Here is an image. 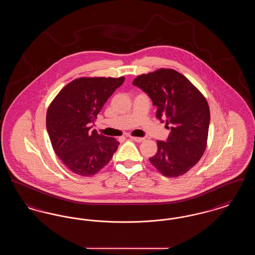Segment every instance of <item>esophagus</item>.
<instances>
[{"label":"esophagus","instance_id":"1","mask_svg":"<svg viewBox=\"0 0 255 255\" xmlns=\"http://www.w3.org/2000/svg\"><path fill=\"white\" fill-rule=\"evenodd\" d=\"M130 138L133 141H136V142H141V141L144 140L143 137H137V136H132V135H130Z\"/></svg>","mask_w":255,"mask_h":255}]
</instances>
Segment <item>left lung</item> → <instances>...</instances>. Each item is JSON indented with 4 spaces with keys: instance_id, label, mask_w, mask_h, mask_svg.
<instances>
[{
    "instance_id": "obj_1",
    "label": "left lung",
    "mask_w": 255,
    "mask_h": 255,
    "mask_svg": "<svg viewBox=\"0 0 255 255\" xmlns=\"http://www.w3.org/2000/svg\"><path fill=\"white\" fill-rule=\"evenodd\" d=\"M133 84L140 88L158 107L157 118L172 124L166 141L158 140L156 155L149 158L168 178L185 174L205 153L210 122L206 97L184 75L172 69L141 74Z\"/></svg>"
}]
</instances>
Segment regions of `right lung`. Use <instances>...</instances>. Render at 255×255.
Listing matches in <instances>:
<instances>
[{"instance_id": "add662e5", "label": "right lung", "mask_w": 255, "mask_h": 255, "mask_svg": "<svg viewBox=\"0 0 255 255\" xmlns=\"http://www.w3.org/2000/svg\"><path fill=\"white\" fill-rule=\"evenodd\" d=\"M124 77H80L65 86L47 112V130L55 154L73 173L90 177L113 158L120 142L91 131L92 123Z\"/></svg>"}]
</instances>
